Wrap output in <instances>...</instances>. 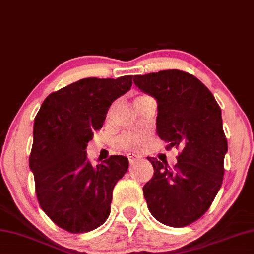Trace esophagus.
I'll use <instances>...</instances> for the list:
<instances>
[{
    "label": "esophagus",
    "mask_w": 254,
    "mask_h": 254,
    "mask_svg": "<svg viewBox=\"0 0 254 254\" xmlns=\"http://www.w3.org/2000/svg\"><path fill=\"white\" fill-rule=\"evenodd\" d=\"M127 158H128V162H130V164H133L136 162V160H139L140 158H141V157H140L138 154L130 152V154H127Z\"/></svg>",
    "instance_id": "esophagus-1"
}]
</instances>
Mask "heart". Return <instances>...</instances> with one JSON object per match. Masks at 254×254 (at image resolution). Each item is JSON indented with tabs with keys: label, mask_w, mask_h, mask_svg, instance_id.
I'll list each match as a JSON object with an SVG mask.
<instances>
[{
	"label": "heart",
	"mask_w": 254,
	"mask_h": 254,
	"mask_svg": "<svg viewBox=\"0 0 254 254\" xmlns=\"http://www.w3.org/2000/svg\"><path fill=\"white\" fill-rule=\"evenodd\" d=\"M149 96H139L136 97L134 102L143 98H147ZM150 132L148 130H135V131H128L123 133L121 136H119L116 140V144L119 147L124 149H134V150H140L147 142L150 140Z\"/></svg>",
	"instance_id": "b5f03b06"
}]
</instances>
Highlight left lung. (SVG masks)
<instances>
[{"label": "left lung", "instance_id": "obj_1", "mask_svg": "<svg viewBox=\"0 0 254 254\" xmlns=\"http://www.w3.org/2000/svg\"><path fill=\"white\" fill-rule=\"evenodd\" d=\"M133 81L157 100V134L167 148L181 149L172 170L147 157L155 171L143 187L148 209L167 226H187L208 210L223 182L228 147L220 107L210 90L184 71L134 75Z\"/></svg>", "mask_w": 254, "mask_h": 254}]
</instances>
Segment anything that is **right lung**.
<instances>
[{"label":"right lung","mask_w":254,"mask_h":254,"mask_svg":"<svg viewBox=\"0 0 254 254\" xmlns=\"http://www.w3.org/2000/svg\"><path fill=\"white\" fill-rule=\"evenodd\" d=\"M132 78L81 79L48 95L36 115L29 156L36 194L43 211L67 232H90L110 216L113 189L128 160L113 155L92 166L86 149Z\"/></svg>","instance_id":"add662e5"}]
</instances>
